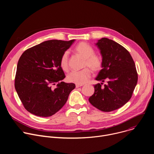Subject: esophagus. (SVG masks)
Returning <instances> with one entry per match:
<instances>
[{"label": "esophagus", "mask_w": 154, "mask_h": 154, "mask_svg": "<svg viewBox=\"0 0 154 154\" xmlns=\"http://www.w3.org/2000/svg\"><path fill=\"white\" fill-rule=\"evenodd\" d=\"M82 86H83V85H79V84H76L75 85V87L76 88H79V87H81Z\"/></svg>", "instance_id": "1"}]
</instances>
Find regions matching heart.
Listing matches in <instances>:
<instances>
[{"instance_id":"1","label":"heart","mask_w":154,"mask_h":154,"mask_svg":"<svg viewBox=\"0 0 154 154\" xmlns=\"http://www.w3.org/2000/svg\"><path fill=\"white\" fill-rule=\"evenodd\" d=\"M75 53L83 58L82 67L85 68L79 71H73L67 76V80L69 82L82 85L85 83L91 77V71L97 72L102 68L103 61L102 58L95 54L94 49L88 44L82 42L76 46L74 49ZM60 64L64 71H68V53L64 52L60 58ZM88 67L90 69H88Z\"/></svg>"}]
</instances>
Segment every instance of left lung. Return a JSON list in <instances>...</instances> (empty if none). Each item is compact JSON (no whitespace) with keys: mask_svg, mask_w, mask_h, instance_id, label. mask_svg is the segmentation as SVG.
I'll list each match as a JSON object with an SVG mask.
<instances>
[{"mask_svg":"<svg viewBox=\"0 0 154 154\" xmlns=\"http://www.w3.org/2000/svg\"><path fill=\"white\" fill-rule=\"evenodd\" d=\"M96 46L102 56V69L96 80L104 82L94 86V93L89 102L105 112H112L125 105L131 97L138 82L135 62L129 52L118 42L102 38Z\"/></svg>","mask_w":154,"mask_h":154,"instance_id":"left-lung-1","label":"left lung"}]
</instances>
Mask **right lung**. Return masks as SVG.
Instances as JSON below:
<instances>
[{"label": "right lung", "mask_w": 154, "mask_h": 154, "mask_svg": "<svg viewBox=\"0 0 154 154\" xmlns=\"http://www.w3.org/2000/svg\"><path fill=\"white\" fill-rule=\"evenodd\" d=\"M74 39L49 40L24 52L17 65L14 87L24 108L41 117L55 114L66 102L74 83L65 78L60 61Z\"/></svg>", "instance_id": "1"}]
</instances>
